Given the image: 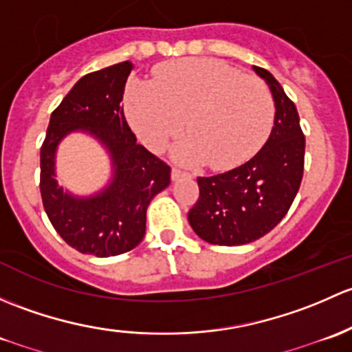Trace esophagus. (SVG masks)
<instances>
[{
  "instance_id": "34e87169",
  "label": "esophagus",
  "mask_w": 352,
  "mask_h": 352,
  "mask_svg": "<svg viewBox=\"0 0 352 352\" xmlns=\"http://www.w3.org/2000/svg\"><path fill=\"white\" fill-rule=\"evenodd\" d=\"M183 177H191V176L188 175V173L181 171V169H176V168L171 171V179L173 181H179V179H183Z\"/></svg>"
}]
</instances>
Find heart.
<instances>
[{
	"instance_id": "obj_1",
	"label": "heart",
	"mask_w": 352,
	"mask_h": 352,
	"mask_svg": "<svg viewBox=\"0 0 352 352\" xmlns=\"http://www.w3.org/2000/svg\"><path fill=\"white\" fill-rule=\"evenodd\" d=\"M123 103L132 129L152 151L162 149L186 122L191 135L175 147V157L184 164L208 161L213 169L252 157L274 120L267 86L217 59L162 64L152 82L130 81Z\"/></svg>"
}]
</instances>
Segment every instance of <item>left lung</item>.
<instances>
[{
	"label": "left lung",
	"instance_id": "left-lung-1",
	"mask_svg": "<svg viewBox=\"0 0 352 352\" xmlns=\"http://www.w3.org/2000/svg\"><path fill=\"white\" fill-rule=\"evenodd\" d=\"M252 71L273 95L274 123L251 161L223 175L198 177L200 198L188 222L210 244L242 245L266 235L286 215L302 183L305 137L295 103L270 71Z\"/></svg>",
	"mask_w": 352,
	"mask_h": 352
}]
</instances>
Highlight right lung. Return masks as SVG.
Returning a JSON list of instances; mask_svg holds the SVG:
<instances>
[{
    "mask_svg": "<svg viewBox=\"0 0 352 352\" xmlns=\"http://www.w3.org/2000/svg\"><path fill=\"white\" fill-rule=\"evenodd\" d=\"M132 69L125 60L82 76L50 115L42 144L43 208L57 234L82 254L110 257L137 248L146 235L147 206L171 183V168L137 144L123 115ZM76 131L93 136L111 159L109 183L86 197L71 194L55 179L56 149Z\"/></svg>",
    "mask_w": 352,
    "mask_h": 352,
    "instance_id": "add662e5",
    "label": "right lung"
}]
</instances>
